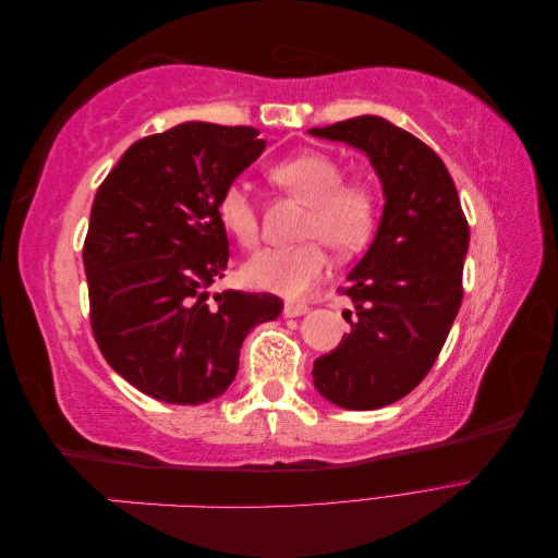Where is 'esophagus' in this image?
Instances as JSON below:
<instances>
[{
  "instance_id": "1",
  "label": "esophagus",
  "mask_w": 558,
  "mask_h": 558,
  "mask_svg": "<svg viewBox=\"0 0 558 558\" xmlns=\"http://www.w3.org/2000/svg\"><path fill=\"white\" fill-rule=\"evenodd\" d=\"M307 305H300V302H286L283 305V316L286 318H295V316H302V314H307Z\"/></svg>"
}]
</instances>
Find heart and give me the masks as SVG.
Returning <instances> with one entry per match:
<instances>
[{"mask_svg":"<svg viewBox=\"0 0 558 558\" xmlns=\"http://www.w3.org/2000/svg\"><path fill=\"white\" fill-rule=\"evenodd\" d=\"M279 189L310 205L302 238L312 240L291 248H263L242 267L251 289L300 298L328 275V248L359 251L373 232L377 202L361 181H344L342 165L320 150H305L269 170ZM218 221L242 246L258 242V207L242 181L228 183L218 197Z\"/></svg>","mask_w":558,"mask_h":558,"instance_id":"heart-1","label":"heart"}]
</instances>
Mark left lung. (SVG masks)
Returning <instances> with one entry per match:
<instances>
[{
    "label": "left lung",
    "mask_w": 558,
    "mask_h": 558,
    "mask_svg": "<svg viewBox=\"0 0 558 558\" xmlns=\"http://www.w3.org/2000/svg\"><path fill=\"white\" fill-rule=\"evenodd\" d=\"M310 134L359 148L381 181L375 240L347 275L351 330L312 369L337 408L379 410L418 386L442 351L463 300L470 230L445 162L408 130L359 116Z\"/></svg>",
    "instance_id": "8db88e82"
}]
</instances>
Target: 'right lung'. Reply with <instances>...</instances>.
Returning a JSON list of instances; mask_svg holds the SVG:
<instances>
[{"instance_id": "add662e5", "label": "right lung", "mask_w": 558, "mask_h": 558, "mask_svg": "<svg viewBox=\"0 0 558 558\" xmlns=\"http://www.w3.org/2000/svg\"><path fill=\"white\" fill-rule=\"evenodd\" d=\"M258 134L181 123L134 142L97 189L83 246L93 332L116 373L156 400L226 393L244 337L283 310L269 293L209 298L230 256L218 197L260 158Z\"/></svg>"}]
</instances>
